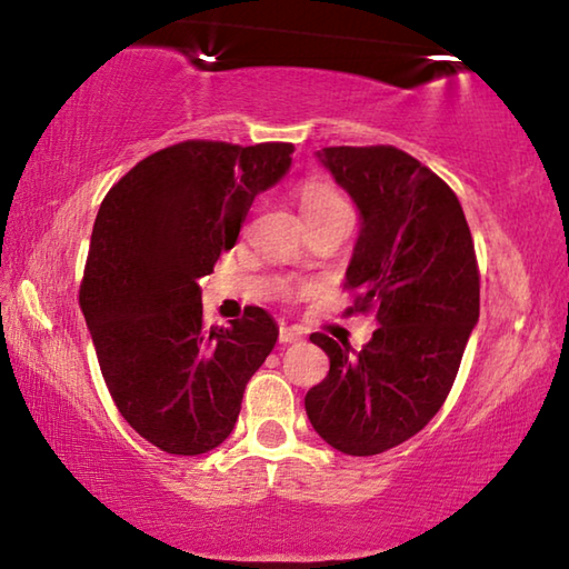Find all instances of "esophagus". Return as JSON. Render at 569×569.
Masks as SVG:
<instances>
[{"instance_id":"34e87169","label":"esophagus","mask_w":569,"mask_h":569,"mask_svg":"<svg viewBox=\"0 0 569 569\" xmlns=\"http://www.w3.org/2000/svg\"><path fill=\"white\" fill-rule=\"evenodd\" d=\"M301 339H303V333L298 329H291V326H281V331H278V341L281 343H296Z\"/></svg>"}]
</instances>
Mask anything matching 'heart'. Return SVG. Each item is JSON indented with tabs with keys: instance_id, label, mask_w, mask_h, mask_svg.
Wrapping results in <instances>:
<instances>
[{
	"instance_id": "heart-1",
	"label": "heart",
	"mask_w": 569,
	"mask_h": 569,
	"mask_svg": "<svg viewBox=\"0 0 569 569\" xmlns=\"http://www.w3.org/2000/svg\"><path fill=\"white\" fill-rule=\"evenodd\" d=\"M339 208H346V203L329 182L311 180L301 188V210L306 218L331 213V210H339Z\"/></svg>"
}]
</instances>
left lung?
I'll return each mask as SVG.
<instances>
[{
    "label": "left lung",
    "instance_id": "left-lung-1",
    "mask_svg": "<svg viewBox=\"0 0 569 569\" xmlns=\"http://www.w3.org/2000/svg\"><path fill=\"white\" fill-rule=\"evenodd\" d=\"M316 158L359 210L346 286L359 291L356 308L377 306L379 329L361 351L311 336L331 369L306 393V413L326 445L371 457L427 427L455 383L479 321L475 243L451 188L403 150Z\"/></svg>",
    "mask_w": 569,
    "mask_h": 569
}]
</instances>
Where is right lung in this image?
Listing matches in <instances>:
<instances>
[{
    "mask_svg": "<svg viewBox=\"0 0 569 569\" xmlns=\"http://www.w3.org/2000/svg\"><path fill=\"white\" fill-rule=\"evenodd\" d=\"M291 152L288 142H180L114 182L94 218L80 308L112 401L168 455L223 445L248 379L273 351L278 326L258 306L206 329L198 278L236 246L256 196L291 170Z\"/></svg>",
    "mask_w": 569,
    "mask_h": 569,
    "instance_id": "obj_1",
    "label": "right lung"
}]
</instances>
